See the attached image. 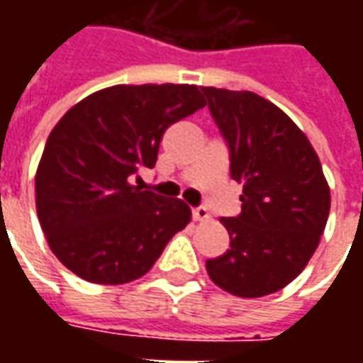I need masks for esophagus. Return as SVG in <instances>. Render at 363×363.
Returning a JSON list of instances; mask_svg holds the SVG:
<instances>
[{"label": "esophagus", "instance_id": "obj_1", "mask_svg": "<svg viewBox=\"0 0 363 363\" xmlns=\"http://www.w3.org/2000/svg\"><path fill=\"white\" fill-rule=\"evenodd\" d=\"M192 218H194V221H208L210 220V213H208L204 206H200V208L192 210Z\"/></svg>", "mask_w": 363, "mask_h": 363}]
</instances>
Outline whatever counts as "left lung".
<instances>
[{
	"mask_svg": "<svg viewBox=\"0 0 363 363\" xmlns=\"http://www.w3.org/2000/svg\"><path fill=\"white\" fill-rule=\"evenodd\" d=\"M202 93L229 145L231 179L243 184L241 213L220 220L231 249L206 270L233 296H268L296 280L317 249L328 182L307 135L276 104L251 91Z\"/></svg>",
	"mask_w": 363,
	"mask_h": 363,
	"instance_id": "1",
	"label": "left lung"
}]
</instances>
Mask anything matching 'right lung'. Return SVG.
I'll list each match as a JSON object with an SVG mask.
<instances>
[{
  "mask_svg": "<svg viewBox=\"0 0 363 363\" xmlns=\"http://www.w3.org/2000/svg\"><path fill=\"white\" fill-rule=\"evenodd\" d=\"M206 106L196 85H114L85 96L46 140L35 177L36 213L58 260L79 278L118 286L150 272L190 208L134 186L165 130Z\"/></svg>",
  "mask_w": 363,
  "mask_h": 363,
  "instance_id": "1",
  "label": "right lung"
}]
</instances>
